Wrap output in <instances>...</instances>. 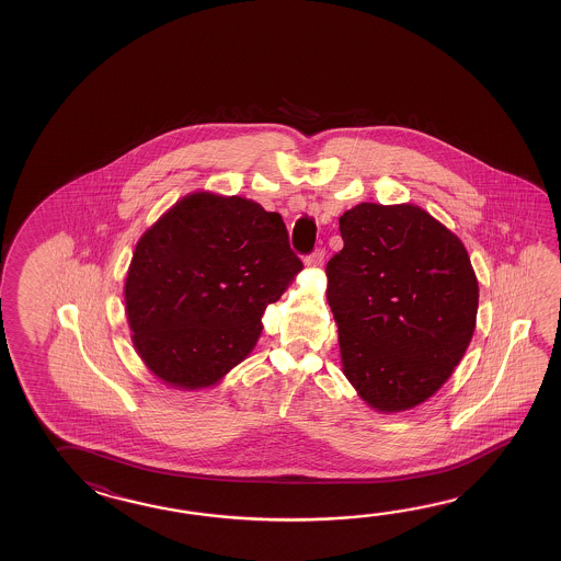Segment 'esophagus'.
Listing matches in <instances>:
<instances>
[{
  "label": "esophagus",
  "mask_w": 561,
  "mask_h": 561,
  "mask_svg": "<svg viewBox=\"0 0 561 561\" xmlns=\"http://www.w3.org/2000/svg\"><path fill=\"white\" fill-rule=\"evenodd\" d=\"M324 254H327L324 249H317L312 254H309L307 263H309L310 266H321V264L324 263Z\"/></svg>",
  "instance_id": "obj_1"
}]
</instances>
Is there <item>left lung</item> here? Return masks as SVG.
I'll return each instance as SVG.
<instances>
[{
    "instance_id": "1",
    "label": "left lung",
    "mask_w": 561,
    "mask_h": 561,
    "mask_svg": "<svg viewBox=\"0 0 561 561\" xmlns=\"http://www.w3.org/2000/svg\"><path fill=\"white\" fill-rule=\"evenodd\" d=\"M327 263L343 373L373 409L427 401L466 355L479 286L463 242L413 204L363 203L339 218Z\"/></svg>"
}]
</instances>
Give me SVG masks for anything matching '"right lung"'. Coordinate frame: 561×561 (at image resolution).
Wrapping results in <instances>:
<instances>
[{
    "instance_id": "1",
    "label": "right lung",
    "mask_w": 561,
    "mask_h": 561,
    "mask_svg": "<svg viewBox=\"0 0 561 561\" xmlns=\"http://www.w3.org/2000/svg\"><path fill=\"white\" fill-rule=\"evenodd\" d=\"M302 263L278 213L194 192L148 228L124 286L131 341L158 379L215 385L251 353Z\"/></svg>"
}]
</instances>
